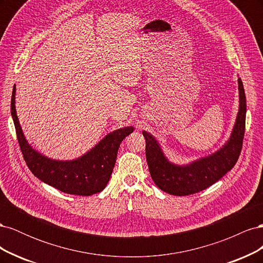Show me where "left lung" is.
Returning a JSON list of instances; mask_svg holds the SVG:
<instances>
[{
  "instance_id": "8db88e82",
  "label": "left lung",
  "mask_w": 263,
  "mask_h": 263,
  "mask_svg": "<svg viewBox=\"0 0 263 263\" xmlns=\"http://www.w3.org/2000/svg\"><path fill=\"white\" fill-rule=\"evenodd\" d=\"M239 110L226 144L216 153L179 165L168 160L153 135L142 132L146 139V158L151 179L163 192L177 196L194 194L208 189L234 168L242 148L246 126V95L241 79H238Z\"/></svg>"
}]
</instances>
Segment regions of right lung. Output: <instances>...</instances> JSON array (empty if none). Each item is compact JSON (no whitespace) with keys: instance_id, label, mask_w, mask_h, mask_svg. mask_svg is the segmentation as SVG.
Returning a JSON list of instances; mask_svg holds the SVG:
<instances>
[{"instance_id":"obj_1","label":"right lung","mask_w":263,"mask_h":263,"mask_svg":"<svg viewBox=\"0 0 263 263\" xmlns=\"http://www.w3.org/2000/svg\"><path fill=\"white\" fill-rule=\"evenodd\" d=\"M15 89L14 85L11 113L21 151L31 173L63 193L89 196L104 190L113 172L119 145L134 132V127H124L107 134L80 158L67 161L53 160L33 149L24 136L15 108Z\"/></svg>"}]
</instances>
